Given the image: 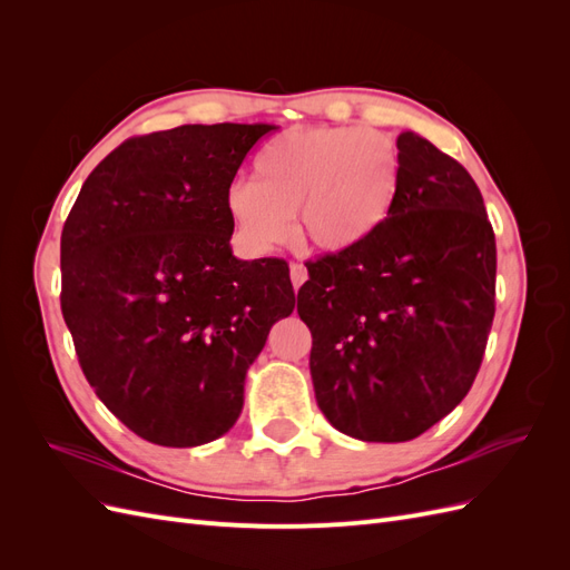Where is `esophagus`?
Here are the masks:
<instances>
[{"label": "esophagus", "instance_id": "obj_1", "mask_svg": "<svg viewBox=\"0 0 570 570\" xmlns=\"http://www.w3.org/2000/svg\"><path fill=\"white\" fill-rule=\"evenodd\" d=\"M306 278H308V273L302 264H289V281H292V285H295V289H299Z\"/></svg>", "mask_w": 570, "mask_h": 570}]
</instances>
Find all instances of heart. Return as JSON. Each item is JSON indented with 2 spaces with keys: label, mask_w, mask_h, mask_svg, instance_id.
<instances>
[{
  "label": "heart",
  "mask_w": 570,
  "mask_h": 570,
  "mask_svg": "<svg viewBox=\"0 0 570 570\" xmlns=\"http://www.w3.org/2000/svg\"><path fill=\"white\" fill-rule=\"evenodd\" d=\"M402 195V154L390 135L354 126L292 128L256 154L252 180L226 195L233 228L252 254L299 235L325 254H352L385 230Z\"/></svg>",
  "instance_id": "heart-1"
}]
</instances>
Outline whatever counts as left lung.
Returning a JSON list of instances; mask_svg holds the SVG:
<instances>
[{
  "label": "left lung",
  "mask_w": 570,
  "mask_h": 570,
  "mask_svg": "<svg viewBox=\"0 0 570 570\" xmlns=\"http://www.w3.org/2000/svg\"><path fill=\"white\" fill-rule=\"evenodd\" d=\"M396 147L402 195L385 230L306 264L297 292L318 409L364 442L442 421L469 394L494 318L497 247L475 180L416 132Z\"/></svg>",
  "instance_id": "8db88e82"
}]
</instances>
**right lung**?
Returning a JSON list of instances; mask_svg holds the SVG:
<instances>
[{"mask_svg": "<svg viewBox=\"0 0 570 570\" xmlns=\"http://www.w3.org/2000/svg\"><path fill=\"white\" fill-rule=\"evenodd\" d=\"M268 124L180 126L116 147L61 233V312L95 394L135 435L199 446L243 413L271 325L292 314L283 258L233 256L230 183Z\"/></svg>", "mask_w": 570, "mask_h": 570, "instance_id": "obj_1", "label": "right lung"}]
</instances>
